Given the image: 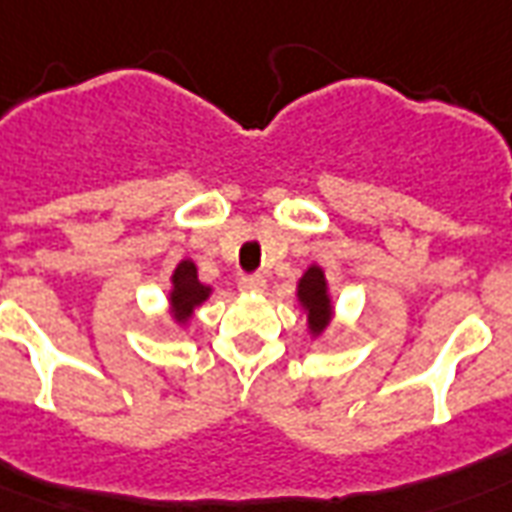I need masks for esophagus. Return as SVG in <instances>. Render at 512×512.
<instances>
[{
  "label": "esophagus",
  "instance_id": "obj_1",
  "mask_svg": "<svg viewBox=\"0 0 512 512\" xmlns=\"http://www.w3.org/2000/svg\"><path fill=\"white\" fill-rule=\"evenodd\" d=\"M267 288V280L261 275H248V277H240V291L243 293H261Z\"/></svg>",
  "mask_w": 512,
  "mask_h": 512
}]
</instances>
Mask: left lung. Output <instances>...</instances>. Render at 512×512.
I'll return each mask as SVG.
<instances>
[{"instance_id": "1", "label": "left lung", "mask_w": 512, "mask_h": 512, "mask_svg": "<svg viewBox=\"0 0 512 512\" xmlns=\"http://www.w3.org/2000/svg\"><path fill=\"white\" fill-rule=\"evenodd\" d=\"M296 301H299L301 312L307 315V331H310V336L312 339H320L328 331V326H331L336 312L334 296H331V288H328L326 269L320 267V264H310V267L304 269V275L296 283Z\"/></svg>"}]
</instances>
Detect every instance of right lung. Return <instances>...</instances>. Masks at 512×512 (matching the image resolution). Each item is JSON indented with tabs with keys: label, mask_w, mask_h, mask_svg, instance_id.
I'll list each match as a JSON object with an SVG mask.
<instances>
[{
	"label": "right lung",
	"mask_w": 512,
	"mask_h": 512,
	"mask_svg": "<svg viewBox=\"0 0 512 512\" xmlns=\"http://www.w3.org/2000/svg\"><path fill=\"white\" fill-rule=\"evenodd\" d=\"M211 285L200 283L197 267L192 259H181L176 269L170 272V288H168V315L173 318L178 328L189 326L194 312L200 310L205 301L211 299Z\"/></svg>",
	"instance_id": "add662e5"
}]
</instances>
